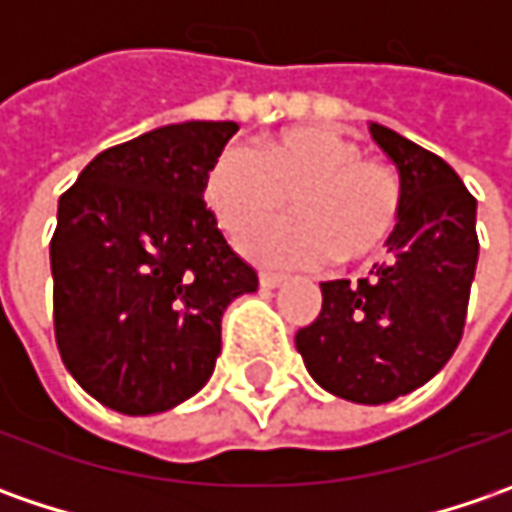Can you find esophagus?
<instances>
[{
	"label": "esophagus",
	"mask_w": 512,
	"mask_h": 512,
	"mask_svg": "<svg viewBox=\"0 0 512 512\" xmlns=\"http://www.w3.org/2000/svg\"><path fill=\"white\" fill-rule=\"evenodd\" d=\"M259 285L265 290H273V287L282 285V276H273V273H259Z\"/></svg>",
	"instance_id": "esophagus-1"
}]
</instances>
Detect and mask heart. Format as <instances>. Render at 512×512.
I'll list each match as a JSON object with an SVG mask.
<instances>
[{"label":"heart","instance_id":"obj_1","mask_svg":"<svg viewBox=\"0 0 512 512\" xmlns=\"http://www.w3.org/2000/svg\"><path fill=\"white\" fill-rule=\"evenodd\" d=\"M296 220L254 228L286 199ZM205 202L227 233H244L242 253L256 265L316 267L336 256L364 262L393 236L402 185L393 170L362 159V148L325 128H293L259 150L230 145L205 173Z\"/></svg>","mask_w":512,"mask_h":512}]
</instances>
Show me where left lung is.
<instances>
[{
    "label": "left lung",
    "mask_w": 512,
    "mask_h": 512,
    "mask_svg": "<svg viewBox=\"0 0 512 512\" xmlns=\"http://www.w3.org/2000/svg\"><path fill=\"white\" fill-rule=\"evenodd\" d=\"M367 130L402 185L390 262L359 285L322 282V310L296 333V350L327 393L387 404L430 382L462 342L479 236L476 199L456 170L396 130Z\"/></svg>",
    "instance_id": "8db88e82"
}]
</instances>
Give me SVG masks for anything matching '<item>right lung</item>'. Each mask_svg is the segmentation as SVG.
I'll return each instance as SVG.
<instances>
[{
	"label": "right lung",
	"instance_id": "obj_1",
	"mask_svg": "<svg viewBox=\"0 0 512 512\" xmlns=\"http://www.w3.org/2000/svg\"><path fill=\"white\" fill-rule=\"evenodd\" d=\"M236 122H179L102 150L59 199L53 327L79 387L125 416L196 396L222 353L227 305L256 293L202 202Z\"/></svg>",
	"mask_w": 512,
	"mask_h": 512
}]
</instances>
